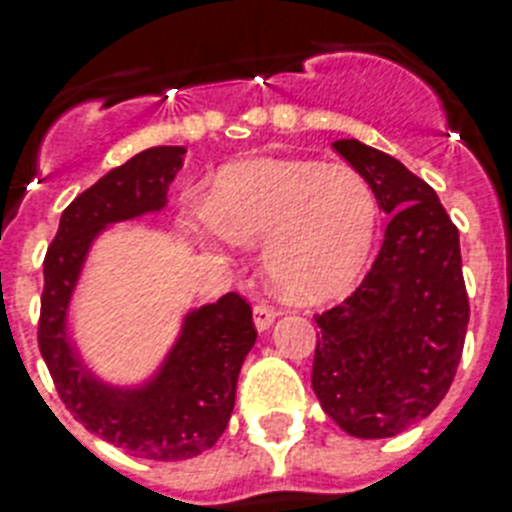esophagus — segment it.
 <instances>
[{
    "label": "esophagus",
    "mask_w": 512,
    "mask_h": 512,
    "mask_svg": "<svg viewBox=\"0 0 512 512\" xmlns=\"http://www.w3.org/2000/svg\"><path fill=\"white\" fill-rule=\"evenodd\" d=\"M276 309L270 307V304H257L255 309H252V322H255V328L263 333V330H268L270 325H273V320H276Z\"/></svg>",
    "instance_id": "obj_1"
}]
</instances>
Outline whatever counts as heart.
<instances>
[{
	"mask_svg": "<svg viewBox=\"0 0 512 512\" xmlns=\"http://www.w3.org/2000/svg\"><path fill=\"white\" fill-rule=\"evenodd\" d=\"M380 205L359 171L307 158H249L223 166L205 210L184 231L208 244L263 247L283 302L317 307L349 291L377 239Z\"/></svg>",
	"mask_w": 512,
	"mask_h": 512,
	"instance_id": "heart-1",
	"label": "heart"
}]
</instances>
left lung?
<instances>
[{
  "label": "left lung",
  "instance_id": "left-lung-1",
  "mask_svg": "<svg viewBox=\"0 0 512 512\" xmlns=\"http://www.w3.org/2000/svg\"><path fill=\"white\" fill-rule=\"evenodd\" d=\"M333 148L390 223L362 286L315 317L312 388L343 432L382 440L427 419L453 382L468 325L461 244L435 190L401 161L359 140Z\"/></svg>",
  "mask_w": 512,
  "mask_h": 512
}]
</instances>
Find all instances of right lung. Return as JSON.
Segmentation results:
<instances>
[{
	"label": "right lung",
	"instance_id": "1",
	"mask_svg": "<svg viewBox=\"0 0 512 512\" xmlns=\"http://www.w3.org/2000/svg\"><path fill=\"white\" fill-rule=\"evenodd\" d=\"M187 148L158 145L101 176L62 213L44 260L38 346L59 398L85 429L148 461H187L216 445L236 401L239 369L255 346L239 294L190 309L156 372L137 385L96 375L70 336V307L93 242L114 223L166 208Z\"/></svg>",
	"mask_w": 512,
	"mask_h": 512
}]
</instances>
